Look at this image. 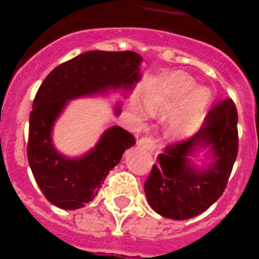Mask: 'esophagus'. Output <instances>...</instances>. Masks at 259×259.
I'll return each instance as SVG.
<instances>
[{
    "label": "esophagus",
    "instance_id": "34e87169",
    "mask_svg": "<svg viewBox=\"0 0 259 259\" xmlns=\"http://www.w3.org/2000/svg\"><path fill=\"white\" fill-rule=\"evenodd\" d=\"M137 144L140 146H142V148H145V149L150 150V152L156 149V145H157V144H156V140H153V138H152V137H142V138H140Z\"/></svg>",
    "mask_w": 259,
    "mask_h": 259
}]
</instances>
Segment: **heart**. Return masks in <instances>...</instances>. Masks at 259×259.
I'll use <instances>...</instances> for the list:
<instances>
[{"instance_id": "heart-1", "label": "heart", "mask_w": 259, "mask_h": 259, "mask_svg": "<svg viewBox=\"0 0 259 259\" xmlns=\"http://www.w3.org/2000/svg\"><path fill=\"white\" fill-rule=\"evenodd\" d=\"M193 82L189 78L184 76V75H175L169 80V91L170 98L164 99L160 97H152L150 99L146 101V107L149 110H157L161 107H165L169 101H176L180 97H183L184 94H187L189 90L193 89ZM192 99L195 101V109L201 106L203 103L207 102L208 99V94L205 93L203 89H199L195 91L192 95ZM189 125H191V111H181V113L176 114L175 117L170 118L169 121V132L175 136H181L188 130Z\"/></svg>"}]
</instances>
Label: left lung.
<instances>
[{"label":"left lung","mask_w":259,"mask_h":259,"mask_svg":"<svg viewBox=\"0 0 259 259\" xmlns=\"http://www.w3.org/2000/svg\"><path fill=\"white\" fill-rule=\"evenodd\" d=\"M237 125V107L227 98L209 110L193 137L158 154L145 183L146 199L156 212L185 221L204 212L222 196L238 154ZM197 146H207L211 152L200 167L190 160Z\"/></svg>","instance_id":"1"}]
</instances>
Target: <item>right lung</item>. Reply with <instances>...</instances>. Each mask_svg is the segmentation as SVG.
Returning <instances> with one entry per match:
<instances>
[{
    "label": "right lung",
    "mask_w": 259,
    "mask_h": 259,
    "mask_svg": "<svg viewBox=\"0 0 259 259\" xmlns=\"http://www.w3.org/2000/svg\"><path fill=\"white\" fill-rule=\"evenodd\" d=\"M142 58L136 52L90 51L51 71L33 101L29 115L28 161L47 200L63 209H76L97 196L106 176L136 144L119 126L105 130L86 154L71 158L56 150L52 130L68 102L80 97L132 90L141 79ZM121 113L119 105L115 114Z\"/></svg>",
    "instance_id": "add662e5"
}]
</instances>
